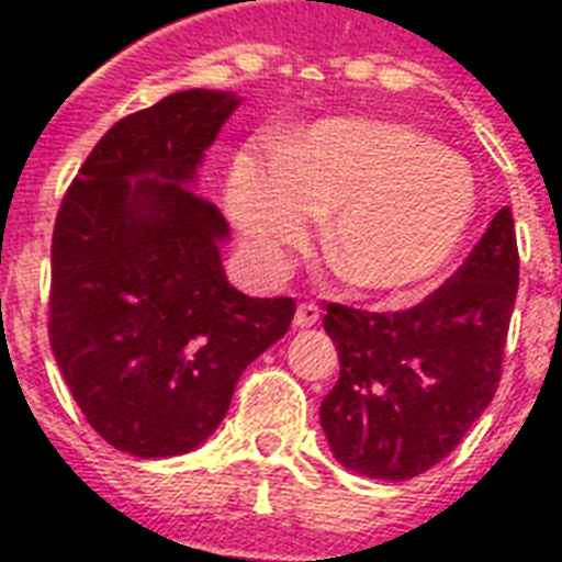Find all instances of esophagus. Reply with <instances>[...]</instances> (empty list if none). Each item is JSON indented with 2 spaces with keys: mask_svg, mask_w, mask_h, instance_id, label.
<instances>
[{
  "mask_svg": "<svg viewBox=\"0 0 562 562\" xmlns=\"http://www.w3.org/2000/svg\"><path fill=\"white\" fill-rule=\"evenodd\" d=\"M321 321V308L315 303H300L297 312H294V326L297 329H308V326H315Z\"/></svg>",
  "mask_w": 562,
  "mask_h": 562,
  "instance_id": "34e87169",
  "label": "esophagus"
}]
</instances>
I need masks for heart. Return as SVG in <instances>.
<instances>
[{"label": "heart", "mask_w": 562, "mask_h": 562, "mask_svg": "<svg viewBox=\"0 0 562 562\" xmlns=\"http://www.w3.org/2000/svg\"><path fill=\"white\" fill-rule=\"evenodd\" d=\"M227 206L265 271L303 247L317 215L333 218L324 256L364 291L426 285L452 262L475 215V180L428 136L375 119H326L280 157L241 154Z\"/></svg>", "instance_id": "heart-1"}]
</instances>
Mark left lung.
I'll return each mask as SVG.
<instances>
[{"label":"left lung","instance_id":"8db88e82","mask_svg":"<svg viewBox=\"0 0 562 562\" xmlns=\"http://www.w3.org/2000/svg\"><path fill=\"white\" fill-rule=\"evenodd\" d=\"M519 285L514 212L502 206L467 262L405 312L329 303L341 375L321 402L335 461L382 481L440 463L484 414L502 379Z\"/></svg>","mask_w":562,"mask_h":562}]
</instances>
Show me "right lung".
<instances>
[{
  "mask_svg": "<svg viewBox=\"0 0 562 562\" xmlns=\"http://www.w3.org/2000/svg\"><path fill=\"white\" fill-rule=\"evenodd\" d=\"M233 92H171L92 148L52 236L48 341L78 408L119 452L171 458L221 426L238 375L289 333L294 300L247 297L229 227L194 192Z\"/></svg>",
  "mask_w": 562,
  "mask_h": 562,
  "instance_id": "add662e5",
  "label": "right lung"
}]
</instances>
